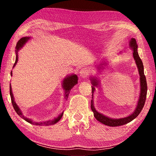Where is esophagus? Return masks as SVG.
<instances>
[{
  "mask_svg": "<svg viewBox=\"0 0 156 156\" xmlns=\"http://www.w3.org/2000/svg\"><path fill=\"white\" fill-rule=\"evenodd\" d=\"M89 74V71L86 68H83L80 71V76L81 78H85Z\"/></svg>",
  "mask_w": 156,
  "mask_h": 156,
  "instance_id": "34e87169",
  "label": "esophagus"
}]
</instances>
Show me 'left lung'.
<instances>
[{
	"mask_svg": "<svg viewBox=\"0 0 156 156\" xmlns=\"http://www.w3.org/2000/svg\"><path fill=\"white\" fill-rule=\"evenodd\" d=\"M129 47L130 48L133 50V58L135 60L137 67H138V72L140 74V94L139 100L138 102V105H137L136 109L134 111L133 113L131 114L130 115L127 116L125 118H121L119 119H113V118H111L105 116L102 113L98 112L95 109L94 106V100H91V108L92 112H94V117L96 118L97 120H98L100 122L104 124L105 125L110 126H121L123 125H126L129 122H130L131 121L133 120L139 115V113L141 112V111L143 108L145 101H146V97H147V80L146 77H145L144 73V66L143 63H142V60L140 58L138 53V44L136 43V41L135 38H132L129 43ZM101 65H99V67H98L100 69H102V63H100ZM91 84H93V86L91 87L92 88V98L94 97V93L95 91V87H97L98 84V80H97V78H91Z\"/></svg>",
	"mask_w": 156,
	"mask_h": 156,
	"instance_id": "left-lung-1",
	"label": "left lung"
}]
</instances>
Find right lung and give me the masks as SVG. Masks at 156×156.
Returning a JSON list of instances; mask_svg holds the SVG:
<instances>
[{
    "instance_id": "1",
    "label": "right lung",
    "mask_w": 156,
    "mask_h": 156,
    "mask_svg": "<svg viewBox=\"0 0 156 156\" xmlns=\"http://www.w3.org/2000/svg\"><path fill=\"white\" fill-rule=\"evenodd\" d=\"M30 38V37H23V38H20L19 41H18V43L16 44V61L14 65V67H15V65H16V63L18 62V51L19 50L20 48H22L23 46L27 43L29 39ZM11 76H12V73L11 72ZM78 83V76L76 74H72L70 76H68L67 77H66L64 78V80L62 81V87L65 90V98L67 100L68 98L69 94L70 93V90L72 89L73 86L76 85V84ZM9 93H10V96H11V100H12V103L13 105V107H14V110L16 111V112L17 113V114L18 115H20L23 119H24L25 121H27V122L31 124V125H40V126H48V125H54L56 122H58V121L61 119L62 116L63 115V113H62L61 114H60L57 118H55L54 120H49L45 121V122H34L32 120L30 119V118H27L25 117L24 115H23L22 112L20 109V108L18 107V105L14 101V96H13L12 91V87L11 84L9 85Z\"/></svg>"
}]
</instances>
